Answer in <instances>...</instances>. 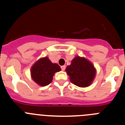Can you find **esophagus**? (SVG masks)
<instances>
[{
    "label": "esophagus",
    "mask_w": 125,
    "mask_h": 125,
    "mask_svg": "<svg viewBox=\"0 0 125 125\" xmlns=\"http://www.w3.org/2000/svg\"><path fill=\"white\" fill-rule=\"evenodd\" d=\"M61 68L62 71H64L65 69H66V66H62Z\"/></svg>",
    "instance_id": "1"
}]
</instances>
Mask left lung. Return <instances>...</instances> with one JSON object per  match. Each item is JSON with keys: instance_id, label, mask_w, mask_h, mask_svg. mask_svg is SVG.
Returning <instances> with one entry per match:
<instances>
[{"instance_id": "left-lung-1", "label": "left lung", "mask_w": 125, "mask_h": 125, "mask_svg": "<svg viewBox=\"0 0 125 125\" xmlns=\"http://www.w3.org/2000/svg\"><path fill=\"white\" fill-rule=\"evenodd\" d=\"M66 72L73 84L81 88H86L92 84L95 78L96 69L88 59L78 56L66 67Z\"/></svg>"}]
</instances>
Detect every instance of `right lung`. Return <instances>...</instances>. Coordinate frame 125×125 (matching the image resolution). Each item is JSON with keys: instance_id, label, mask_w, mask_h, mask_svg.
<instances>
[{"instance_id": "obj_1", "label": "right lung", "mask_w": 125, "mask_h": 125, "mask_svg": "<svg viewBox=\"0 0 125 125\" xmlns=\"http://www.w3.org/2000/svg\"><path fill=\"white\" fill-rule=\"evenodd\" d=\"M61 70L60 66L52 63L48 57H41L32 66L31 76L36 84L45 86L52 82L54 74Z\"/></svg>"}]
</instances>
